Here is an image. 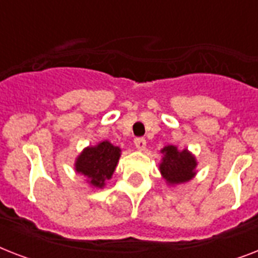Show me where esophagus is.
<instances>
[{"label":"esophagus","mask_w":258,"mask_h":258,"mask_svg":"<svg viewBox=\"0 0 258 258\" xmlns=\"http://www.w3.org/2000/svg\"><path fill=\"white\" fill-rule=\"evenodd\" d=\"M134 145H135V149L137 150H145L146 139H143V138H137V139L134 141Z\"/></svg>","instance_id":"esophagus-1"}]
</instances>
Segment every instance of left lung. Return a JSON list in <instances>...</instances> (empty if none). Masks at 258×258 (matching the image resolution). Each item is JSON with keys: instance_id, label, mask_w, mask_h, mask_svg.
Here are the masks:
<instances>
[{"instance_id": "8db88e82", "label": "left lung", "mask_w": 258, "mask_h": 258, "mask_svg": "<svg viewBox=\"0 0 258 258\" xmlns=\"http://www.w3.org/2000/svg\"><path fill=\"white\" fill-rule=\"evenodd\" d=\"M163 154L159 170L166 183L175 184L186 183L191 180L197 174V159L187 149L178 150L176 146H166L161 150Z\"/></svg>"}]
</instances>
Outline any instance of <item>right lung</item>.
Masks as SVG:
<instances>
[{
    "label": "right lung",
    "instance_id": "add662e5",
    "mask_svg": "<svg viewBox=\"0 0 258 258\" xmlns=\"http://www.w3.org/2000/svg\"><path fill=\"white\" fill-rule=\"evenodd\" d=\"M121 150L108 141L88 146L79 154L75 161V170L82 174L92 187L103 188L105 180L112 178L120 158Z\"/></svg>",
    "mask_w": 258,
    "mask_h": 258
}]
</instances>
